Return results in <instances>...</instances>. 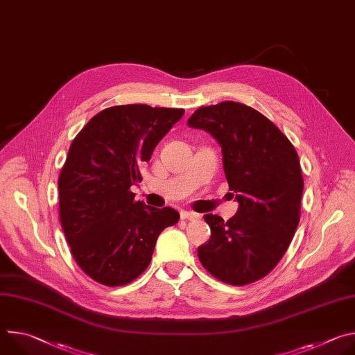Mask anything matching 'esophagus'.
Here are the masks:
<instances>
[{
    "label": "esophagus",
    "mask_w": 355,
    "mask_h": 355,
    "mask_svg": "<svg viewBox=\"0 0 355 355\" xmlns=\"http://www.w3.org/2000/svg\"><path fill=\"white\" fill-rule=\"evenodd\" d=\"M180 216H181V219H188V220H192V219H198V218H199L198 214L189 212V211H181V212H180Z\"/></svg>",
    "instance_id": "obj_1"
}]
</instances>
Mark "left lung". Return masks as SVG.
<instances>
[{
	"mask_svg": "<svg viewBox=\"0 0 355 355\" xmlns=\"http://www.w3.org/2000/svg\"><path fill=\"white\" fill-rule=\"evenodd\" d=\"M188 126L208 132L222 147L239 204L227 222L204 216L211 240L198 248L199 261L226 284L259 281L284 257L299 223L303 180L296 151L270 119L233 101L199 108Z\"/></svg>",
	"mask_w": 355,
	"mask_h": 355,
	"instance_id": "left-lung-1",
	"label": "left lung"
}]
</instances>
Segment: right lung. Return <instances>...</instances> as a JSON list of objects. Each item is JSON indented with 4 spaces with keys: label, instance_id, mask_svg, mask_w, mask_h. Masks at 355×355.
Returning <instances> with one entry per match:
<instances>
[{
    "label": "right lung",
    "instance_id": "right-lung-1",
    "mask_svg": "<svg viewBox=\"0 0 355 355\" xmlns=\"http://www.w3.org/2000/svg\"><path fill=\"white\" fill-rule=\"evenodd\" d=\"M184 110L118 105L95 115L73 140L59 177L60 222L73 257L99 284L126 285L150 264L173 208L135 200L130 187Z\"/></svg>",
    "mask_w": 355,
    "mask_h": 355
}]
</instances>
